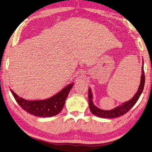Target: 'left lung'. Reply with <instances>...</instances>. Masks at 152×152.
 I'll return each instance as SVG.
<instances>
[{"instance_id": "8db88e82", "label": "left lung", "mask_w": 152, "mask_h": 152, "mask_svg": "<svg viewBox=\"0 0 152 152\" xmlns=\"http://www.w3.org/2000/svg\"><path fill=\"white\" fill-rule=\"evenodd\" d=\"M144 82H145V76H144V61H142V75H141L140 83L138 91L136 94L134 95V96L128 102H126L123 103L121 105H119L113 109L109 111L102 110L100 108L95 106L93 102V94L91 93V89H89V105L91 112L94 115H96L98 117L104 118H112L119 117L123 115L126 113L127 112L129 111L131 108L136 104L137 100L140 96L141 93H142L144 87Z\"/></svg>"}]
</instances>
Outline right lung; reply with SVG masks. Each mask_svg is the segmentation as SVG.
Instances as JSON below:
<instances>
[{"mask_svg":"<svg viewBox=\"0 0 152 152\" xmlns=\"http://www.w3.org/2000/svg\"><path fill=\"white\" fill-rule=\"evenodd\" d=\"M73 84L68 85L54 96L43 100H27L19 97L12 89L10 91L17 103L24 111L39 117H51L62 110Z\"/></svg>","mask_w":152,"mask_h":152,"instance_id":"right-lung-1","label":"right lung"}]
</instances>
